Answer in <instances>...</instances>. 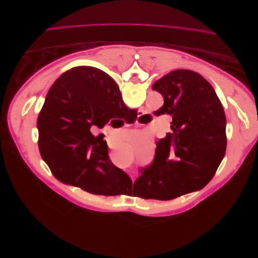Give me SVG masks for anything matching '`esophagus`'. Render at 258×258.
Returning a JSON list of instances; mask_svg holds the SVG:
<instances>
[{"label":"esophagus","instance_id":"34e87169","mask_svg":"<svg viewBox=\"0 0 258 258\" xmlns=\"http://www.w3.org/2000/svg\"><path fill=\"white\" fill-rule=\"evenodd\" d=\"M140 113H141V114H140V115H139V116H140V117H141V116H143V115H144V113H143V112H140ZM138 125H139V126H140V125H141V124H138ZM131 177H132V179H133V176H131Z\"/></svg>","mask_w":258,"mask_h":258}]
</instances>
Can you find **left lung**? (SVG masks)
I'll return each mask as SVG.
<instances>
[{
    "label": "left lung",
    "mask_w": 258,
    "mask_h": 258,
    "mask_svg": "<svg viewBox=\"0 0 258 258\" xmlns=\"http://www.w3.org/2000/svg\"><path fill=\"white\" fill-rule=\"evenodd\" d=\"M164 97L159 115L172 116L156 143L153 162L141 168L133 188L143 199L169 201L204 188L226 152V115L212 86L198 72L178 69L154 83Z\"/></svg>",
    "instance_id": "1"
}]
</instances>
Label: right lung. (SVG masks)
Returning a JSON list of instances; mask_svg holds the SVG:
<instances>
[{
	"label": "right lung",
	"instance_id": "add662e5",
	"mask_svg": "<svg viewBox=\"0 0 258 258\" xmlns=\"http://www.w3.org/2000/svg\"><path fill=\"white\" fill-rule=\"evenodd\" d=\"M130 111L116 83L101 69L80 66L64 72L38 117L40 152L52 174L99 195H115L130 185L127 173L110 161L106 141L93 136L94 129Z\"/></svg>",
	"mask_w": 258,
	"mask_h": 258
}]
</instances>
